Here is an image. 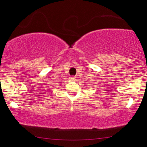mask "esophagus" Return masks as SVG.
Here are the masks:
<instances>
[{
    "instance_id": "34e87169",
    "label": "esophagus",
    "mask_w": 147,
    "mask_h": 147,
    "mask_svg": "<svg viewBox=\"0 0 147 147\" xmlns=\"http://www.w3.org/2000/svg\"><path fill=\"white\" fill-rule=\"evenodd\" d=\"M75 78H76V77H75V76H70V79H71V80H75Z\"/></svg>"
}]
</instances>
